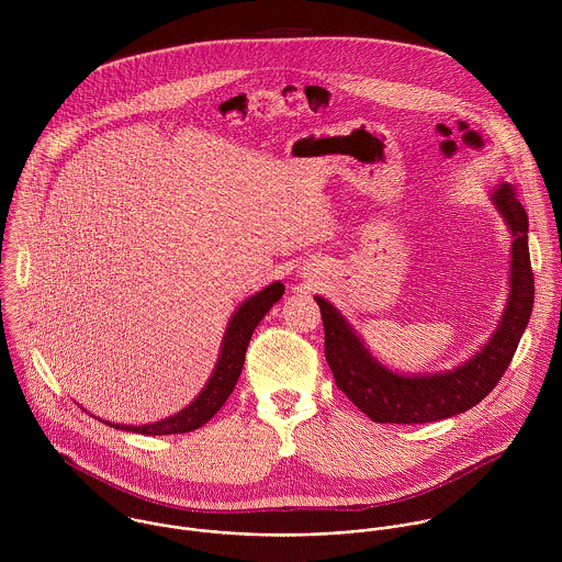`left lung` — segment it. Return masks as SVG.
Listing matches in <instances>:
<instances>
[{"label": "left lung", "mask_w": 562, "mask_h": 562, "mask_svg": "<svg viewBox=\"0 0 562 562\" xmlns=\"http://www.w3.org/2000/svg\"><path fill=\"white\" fill-rule=\"evenodd\" d=\"M488 201L510 232L508 299L491 337L463 363L426 374H402L381 363L355 326L324 296H314L324 322V357L335 385L379 424H426L459 415L497 385L528 326L535 277L528 250V214L510 183L488 190Z\"/></svg>", "instance_id": "obj_1"}]
</instances>
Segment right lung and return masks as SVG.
Listing matches in <instances>:
<instances>
[{
    "label": "right lung",
    "instance_id": "right-lung-1",
    "mask_svg": "<svg viewBox=\"0 0 562 562\" xmlns=\"http://www.w3.org/2000/svg\"><path fill=\"white\" fill-rule=\"evenodd\" d=\"M283 292H285V285L281 281H274V283L266 285L263 290L255 292L252 296H248L232 314L229 324L225 328V335H223V341H221L216 366H214L205 387L186 408L177 411L175 415L164 417L160 422L140 424V426L114 424V422H105L101 417H97V419H101L103 424L114 426L119 430H130V432H138V435H177V432L196 430L203 424H207L232 396V392L240 379L246 346L250 341L255 326L272 310V305L283 296Z\"/></svg>",
    "mask_w": 562,
    "mask_h": 562
}]
</instances>
